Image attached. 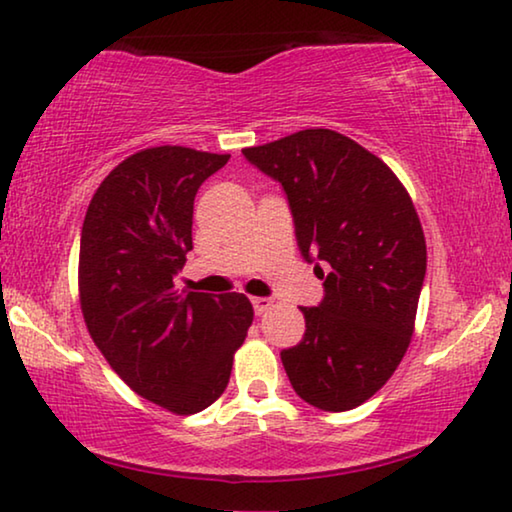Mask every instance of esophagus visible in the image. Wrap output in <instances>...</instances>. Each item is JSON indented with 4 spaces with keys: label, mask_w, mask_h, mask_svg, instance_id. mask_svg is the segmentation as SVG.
I'll return each mask as SVG.
<instances>
[{
    "label": "esophagus",
    "mask_w": 512,
    "mask_h": 512,
    "mask_svg": "<svg viewBox=\"0 0 512 512\" xmlns=\"http://www.w3.org/2000/svg\"><path fill=\"white\" fill-rule=\"evenodd\" d=\"M273 305L271 299H262V296H257V299H253V308H255V315H264L266 310H269Z\"/></svg>",
    "instance_id": "obj_1"
}]
</instances>
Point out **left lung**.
<instances>
[{"mask_svg":"<svg viewBox=\"0 0 512 512\" xmlns=\"http://www.w3.org/2000/svg\"><path fill=\"white\" fill-rule=\"evenodd\" d=\"M243 156L285 188L303 257L331 266L319 308H301L303 340L280 352L287 377L312 407L354 409L391 379L414 333L427 266L414 202L384 160L331 128Z\"/></svg>","mask_w":512,"mask_h":512,"instance_id":"left-lung-1","label":"left lung"}]
</instances>
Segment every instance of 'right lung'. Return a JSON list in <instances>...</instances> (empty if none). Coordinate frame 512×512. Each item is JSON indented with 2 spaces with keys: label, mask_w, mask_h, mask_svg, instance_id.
<instances>
[{
  "label": "right lung",
  "mask_w": 512,
  "mask_h": 512,
  "mask_svg": "<svg viewBox=\"0 0 512 512\" xmlns=\"http://www.w3.org/2000/svg\"><path fill=\"white\" fill-rule=\"evenodd\" d=\"M230 154L149 147L128 156L91 197L80 239V308L110 368L144 400L190 416L230 384L253 324L243 294L177 292L193 250L197 188Z\"/></svg>",
  "instance_id": "1"
}]
</instances>
